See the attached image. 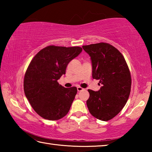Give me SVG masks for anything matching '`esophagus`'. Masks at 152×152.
Instances as JSON below:
<instances>
[{
  "instance_id": "obj_1",
  "label": "esophagus",
  "mask_w": 152,
  "mask_h": 152,
  "mask_svg": "<svg viewBox=\"0 0 152 152\" xmlns=\"http://www.w3.org/2000/svg\"><path fill=\"white\" fill-rule=\"evenodd\" d=\"M83 90H84V88H82V87H80V86L77 87V91H78V92H80L82 91H83Z\"/></svg>"
}]
</instances>
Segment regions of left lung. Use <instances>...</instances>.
<instances>
[{"label":"left lung","mask_w":152,"mask_h":152,"mask_svg":"<svg viewBox=\"0 0 152 152\" xmlns=\"http://www.w3.org/2000/svg\"><path fill=\"white\" fill-rule=\"evenodd\" d=\"M91 57L92 78L99 80V91L88 90L89 112L96 119L107 121L115 117L127 102L132 78L124 57L117 49L107 43L82 46ZM99 84V85H100Z\"/></svg>","instance_id":"obj_1"}]
</instances>
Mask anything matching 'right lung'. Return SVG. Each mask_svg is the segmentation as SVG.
Segmentation results:
<instances>
[{"label": "right lung", "instance_id": "obj_1", "mask_svg": "<svg viewBox=\"0 0 152 152\" xmlns=\"http://www.w3.org/2000/svg\"><path fill=\"white\" fill-rule=\"evenodd\" d=\"M82 51L80 47L50 45L39 51L30 62L25 74V94L33 109L43 119L58 120L68 113L77 88H65L58 80L66 74L69 62Z\"/></svg>", "mask_w": 152, "mask_h": 152}]
</instances>
